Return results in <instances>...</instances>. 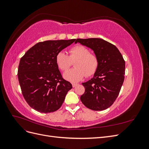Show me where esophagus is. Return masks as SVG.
<instances>
[{
    "instance_id": "esophagus-1",
    "label": "esophagus",
    "mask_w": 149,
    "mask_h": 149,
    "mask_svg": "<svg viewBox=\"0 0 149 149\" xmlns=\"http://www.w3.org/2000/svg\"><path fill=\"white\" fill-rule=\"evenodd\" d=\"M78 85V84H76V83H72V86H73V88H74V87H76V86Z\"/></svg>"
}]
</instances>
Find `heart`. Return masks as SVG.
<instances>
[{
	"label": "heart",
	"instance_id": "1",
	"mask_svg": "<svg viewBox=\"0 0 149 149\" xmlns=\"http://www.w3.org/2000/svg\"><path fill=\"white\" fill-rule=\"evenodd\" d=\"M75 68L66 71L64 78L72 82H78L86 75L88 77L95 74L98 66L99 59L95 54L82 45H76L69 49V56L63 51L56 55V63L59 69L66 71L74 62Z\"/></svg>",
	"mask_w": 149,
	"mask_h": 149
}]
</instances>
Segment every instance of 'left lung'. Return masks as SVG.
<instances>
[{
  "label": "left lung",
  "mask_w": 149,
  "mask_h": 149,
  "mask_svg": "<svg viewBox=\"0 0 149 149\" xmlns=\"http://www.w3.org/2000/svg\"><path fill=\"white\" fill-rule=\"evenodd\" d=\"M94 51L99 59L98 68L93 78L82 84L85 91L80 100L93 111L109 107L118 97L124 80L125 61L115 45L101 38L76 40Z\"/></svg>",
  "instance_id": "obj_1"
}]
</instances>
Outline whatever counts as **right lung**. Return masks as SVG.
Listing matches in <instances>:
<instances>
[{"instance_id": "1", "label": "right lung", "mask_w": 149, "mask_h": 149, "mask_svg": "<svg viewBox=\"0 0 149 149\" xmlns=\"http://www.w3.org/2000/svg\"><path fill=\"white\" fill-rule=\"evenodd\" d=\"M75 40L38 42L21 58L18 79L24 99L33 109L49 113L61 106L72 85L63 78L56 63V55Z\"/></svg>"}]
</instances>
